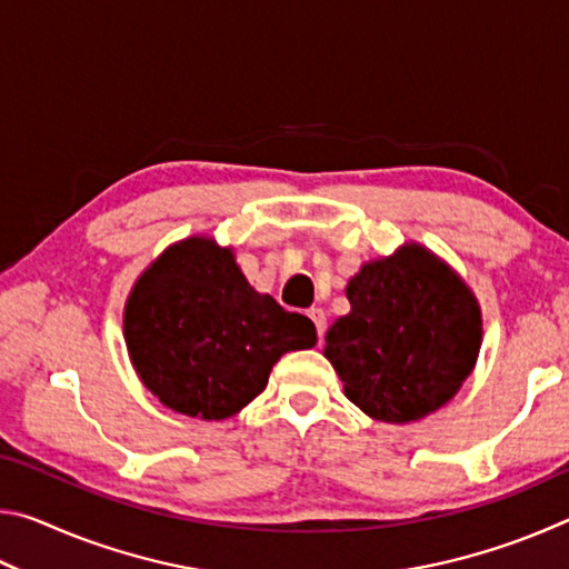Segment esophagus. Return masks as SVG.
<instances>
[{"label":"esophagus","instance_id":"obj_1","mask_svg":"<svg viewBox=\"0 0 569 569\" xmlns=\"http://www.w3.org/2000/svg\"><path fill=\"white\" fill-rule=\"evenodd\" d=\"M308 319L313 321L319 339H323V333H326V313H323V308H311V311H308Z\"/></svg>","mask_w":569,"mask_h":569}]
</instances>
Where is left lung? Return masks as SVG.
<instances>
[{"label": "left lung", "mask_w": 569, "mask_h": 569, "mask_svg": "<svg viewBox=\"0 0 569 569\" xmlns=\"http://www.w3.org/2000/svg\"><path fill=\"white\" fill-rule=\"evenodd\" d=\"M351 311L323 356L346 399L387 423L419 421L457 397L481 349V308L455 268L421 243L366 261L346 286Z\"/></svg>", "instance_id": "8db88e82"}]
</instances>
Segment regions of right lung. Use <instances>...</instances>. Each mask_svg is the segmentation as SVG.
<instances>
[{
  "label": "right lung",
  "instance_id": "obj_1",
  "mask_svg": "<svg viewBox=\"0 0 569 569\" xmlns=\"http://www.w3.org/2000/svg\"><path fill=\"white\" fill-rule=\"evenodd\" d=\"M122 336L134 373L162 407L223 421L266 389L273 363L316 346L311 319L258 293L233 246L170 243L132 283Z\"/></svg>",
  "mask_w": 569,
  "mask_h": 569
}]
</instances>
